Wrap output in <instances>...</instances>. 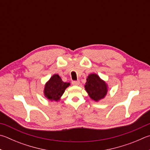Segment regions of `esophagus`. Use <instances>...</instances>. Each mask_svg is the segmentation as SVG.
<instances>
[{
    "label": "esophagus",
    "mask_w": 150,
    "mask_h": 150,
    "mask_svg": "<svg viewBox=\"0 0 150 150\" xmlns=\"http://www.w3.org/2000/svg\"><path fill=\"white\" fill-rule=\"evenodd\" d=\"M79 83H80V81H72V84H73V85H75V86H77V85H79Z\"/></svg>",
    "instance_id": "34e87169"
}]
</instances>
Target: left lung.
Returning a JSON list of instances; mask_svg holds the SVG:
<instances>
[{
  "instance_id": "1",
  "label": "left lung",
  "mask_w": 150,
  "mask_h": 150,
  "mask_svg": "<svg viewBox=\"0 0 150 150\" xmlns=\"http://www.w3.org/2000/svg\"><path fill=\"white\" fill-rule=\"evenodd\" d=\"M84 88L90 98L96 102L103 99L108 92L107 84L95 73L88 76Z\"/></svg>"
}]
</instances>
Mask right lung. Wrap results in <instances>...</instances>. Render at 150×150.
<instances>
[{
  "mask_svg": "<svg viewBox=\"0 0 150 150\" xmlns=\"http://www.w3.org/2000/svg\"><path fill=\"white\" fill-rule=\"evenodd\" d=\"M69 83L62 81L58 74H54L45 84L44 94L47 99L51 101H58L68 86Z\"/></svg>",
  "mask_w": 150,
  "mask_h": 150,
  "instance_id": "obj_1",
  "label": "right lung"
}]
</instances>
